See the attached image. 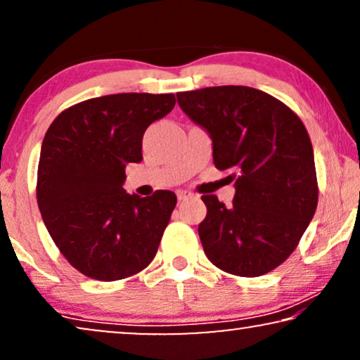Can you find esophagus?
I'll return each mask as SVG.
<instances>
[{"instance_id":"esophagus-1","label":"esophagus","mask_w":360,"mask_h":360,"mask_svg":"<svg viewBox=\"0 0 360 360\" xmlns=\"http://www.w3.org/2000/svg\"><path fill=\"white\" fill-rule=\"evenodd\" d=\"M176 198H179V201H185L188 198H193V195L188 193V191H179V193H176Z\"/></svg>"}]
</instances>
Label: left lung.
Returning a JSON list of instances; mask_svg holds the SVG:
<instances>
[{
  "label": "left lung",
  "instance_id": "left-lung-1",
  "mask_svg": "<svg viewBox=\"0 0 360 360\" xmlns=\"http://www.w3.org/2000/svg\"><path fill=\"white\" fill-rule=\"evenodd\" d=\"M181 111L213 141L216 169L236 175L233 205L205 195L198 226L216 267L259 277L293 252L318 205L313 146L300 117L277 98L249 86L176 93Z\"/></svg>",
  "mask_w": 360,
  "mask_h": 360
}]
</instances>
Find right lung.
<instances>
[{
    "instance_id": "right-lung-1",
    "label": "right lung",
    "mask_w": 360,
    "mask_h": 360,
    "mask_svg": "<svg viewBox=\"0 0 360 360\" xmlns=\"http://www.w3.org/2000/svg\"><path fill=\"white\" fill-rule=\"evenodd\" d=\"M174 95L117 93L60 112L42 141L37 205L44 224L86 277L112 282L152 262L175 193H126V165L142 160L147 127L169 115Z\"/></svg>"
}]
</instances>
